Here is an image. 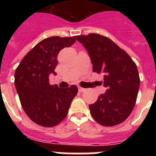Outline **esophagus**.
<instances>
[{
  "label": "esophagus",
  "mask_w": 156,
  "mask_h": 156,
  "mask_svg": "<svg viewBox=\"0 0 156 156\" xmlns=\"http://www.w3.org/2000/svg\"><path fill=\"white\" fill-rule=\"evenodd\" d=\"M78 90H79L80 92H81V93H82V92L85 91V90H86V89H85V88H83V87H78Z\"/></svg>",
  "instance_id": "esophagus-1"
}]
</instances>
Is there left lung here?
Instances as JSON below:
<instances>
[{"label": "left lung", "mask_w": 156, "mask_h": 156, "mask_svg": "<svg viewBox=\"0 0 156 156\" xmlns=\"http://www.w3.org/2000/svg\"><path fill=\"white\" fill-rule=\"evenodd\" d=\"M75 38L88 52L93 71L104 75L103 85L107 88L89 105L92 117L102 126L119 124L130 115L137 100L140 87L137 66L108 37L90 34Z\"/></svg>", "instance_id": "8db88e82"}]
</instances>
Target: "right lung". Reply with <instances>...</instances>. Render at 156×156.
<instances>
[{"instance_id":"obj_1","label":"right lung","mask_w":156,"mask_h":156,"mask_svg":"<svg viewBox=\"0 0 156 156\" xmlns=\"http://www.w3.org/2000/svg\"><path fill=\"white\" fill-rule=\"evenodd\" d=\"M76 42L75 37H51L39 42L26 55L15 73V85L22 107L31 120L46 127L66 118L78 88L51 85L50 74L58 65V55Z\"/></svg>"}]
</instances>
